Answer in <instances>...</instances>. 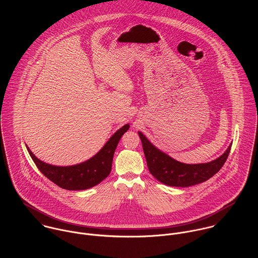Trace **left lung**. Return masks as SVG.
I'll return each instance as SVG.
<instances>
[{
	"mask_svg": "<svg viewBox=\"0 0 258 258\" xmlns=\"http://www.w3.org/2000/svg\"><path fill=\"white\" fill-rule=\"evenodd\" d=\"M150 173L161 183L172 186H189L208 181L224 165L231 145L215 161L206 164L187 165L178 162L153 146L139 132Z\"/></svg>",
	"mask_w": 258,
	"mask_h": 258,
	"instance_id": "8db88e82",
	"label": "left lung"
}]
</instances>
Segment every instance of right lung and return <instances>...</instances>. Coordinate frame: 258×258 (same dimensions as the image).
I'll return each mask as SVG.
<instances>
[{
  "label": "right lung",
  "instance_id": "obj_1",
  "mask_svg": "<svg viewBox=\"0 0 258 258\" xmlns=\"http://www.w3.org/2000/svg\"><path fill=\"white\" fill-rule=\"evenodd\" d=\"M128 129L129 125H124L94 157L86 162L70 167H57L45 164L38 160L29 147L27 149L37 165V169L52 183L70 190L86 189L99 184L108 177L112 168L115 149L120 138Z\"/></svg>",
  "mask_w": 258,
  "mask_h": 258
}]
</instances>
